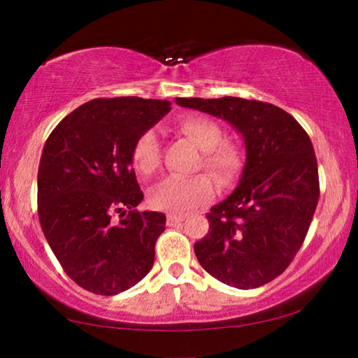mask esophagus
<instances>
[{"instance_id": "1", "label": "esophagus", "mask_w": 358, "mask_h": 358, "mask_svg": "<svg viewBox=\"0 0 358 358\" xmlns=\"http://www.w3.org/2000/svg\"><path fill=\"white\" fill-rule=\"evenodd\" d=\"M184 218H185L184 215H168V224H169V227H174V224L182 222Z\"/></svg>"}]
</instances>
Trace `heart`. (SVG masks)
Masks as SVG:
<instances>
[{
  "instance_id": "heart-1",
  "label": "heart",
  "mask_w": 358,
  "mask_h": 358,
  "mask_svg": "<svg viewBox=\"0 0 358 358\" xmlns=\"http://www.w3.org/2000/svg\"><path fill=\"white\" fill-rule=\"evenodd\" d=\"M176 130L200 150L194 171L204 174L187 179L169 178L150 195L151 207L169 213H185L208 203L215 197V185L229 190L239 182L246 168V150L238 140L224 136L222 125L207 115L187 114L176 122ZM131 164L143 178H153L161 166V145L158 136L146 130L131 146ZM210 178L213 180H209Z\"/></svg>"
}]
</instances>
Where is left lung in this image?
Returning a JSON list of instances; mask_svg holds the SVG:
<instances>
[{"mask_svg": "<svg viewBox=\"0 0 358 358\" xmlns=\"http://www.w3.org/2000/svg\"><path fill=\"white\" fill-rule=\"evenodd\" d=\"M176 102L229 122L243 135L248 155L238 187L207 213L210 228L194 244L195 256L229 287L266 285L300 251L320 200L310 136L288 112L268 102L231 96Z\"/></svg>", "mask_w": 358, "mask_h": 358, "instance_id": "obj_1", "label": "left lung"}]
</instances>
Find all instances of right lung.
<instances>
[{
    "mask_svg": "<svg viewBox=\"0 0 358 358\" xmlns=\"http://www.w3.org/2000/svg\"><path fill=\"white\" fill-rule=\"evenodd\" d=\"M169 110V101L94 99L68 114L45 141L37 174L38 220L63 271L87 292L117 295L153 267L166 215L135 210L143 192L130 153ZM115 213L126 218L115 222Z\"/></svg>",
    "mask_w": 358,
    "mask_h": 358,
    "instance_id": "obj_1",
    "label": "right lung"
}]
</instances>
